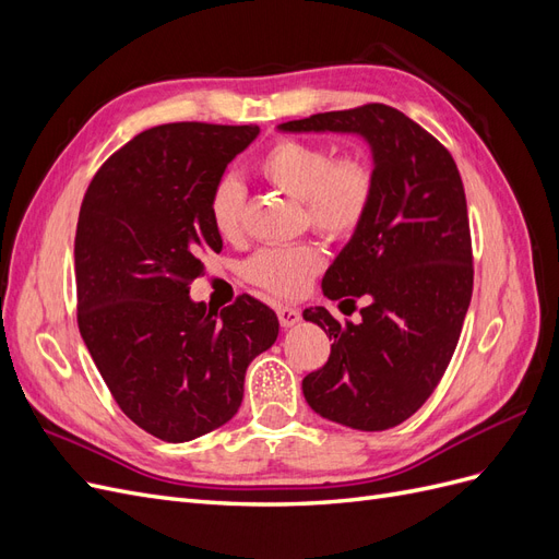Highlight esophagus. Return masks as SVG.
Instances as JSON below:
<instances>
[{
	"label": "esophagus",
	"mask_w": 559,
	"mask_h": 559,
	"mask_svg": "<svg viewBox=\"0 0 559 559\" xmlns=\"http://www.w3.org/2000/svg\"><path fill=\"white\" fill-rule=\"evenodd\" d=\"M277 317H280V324L284 329H289L300 321V310L296 306H277Z\"/></svg>",
	"instance_id": "34e87169"
}]
</instances>
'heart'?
Wrapping results in <instances>:
<instances>
[{"label":"heart","instance_id":"obj_1","mask_svg":"<svg viewBox=\"0 0 559 559\" xmlns=\"http://www.w3.org/2000/svg\"><path fill=\"white\" fill-rule=\"evenodd\" d=\"M257 173L282 193L302 202L306 224L329 240H349L359 233L376 198V170L361 154L333 156L324 142L280 138L257 158ZM247 191L238 177L224 175L207 195V216L216 235L235 242L245 233ZM326 257L314 242L273 245L253 251L242 277L277 298L308 292L324 270Z\"/></svg>","mask_w":559,"mask_h":559}]
</instances>
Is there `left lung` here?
Segmentation results:
<instances>
[{"label":"left lung","mask_w":559,"mask_h":559,"mask_svg":"<svg viewBox=\"0 0 559 559\" xmlns=\"http://www.w3.org/2000/svg\"><path fill=\"white\" fill-rule=\"evenodd\" d=\"M282 130L359 132L373 148L376 198L364 226L321 282L331 300L357 302L361 321L302 310L333 337L331 357L302 378L310 408L337 425L384 431L415 415L460 343L473 292L464 183L450 151L380 103L324 111Z\"/></svg>","instance_id":"left-lung-1"}]
</instances>
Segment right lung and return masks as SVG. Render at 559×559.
<instances>
[{
  "instance_id": "add662e5",
  "label": "right lung",
  "mask_w": 559,
  "mask_h": 559,
  "mask_svg": "<svg viewBox=\"0 0 559 559\" xmlns=\"http://www.w3.org/2000/svg\"><path fill=\"white\" fill-rule=\"evenodd\" d=\"M257 134L259 126L198 121L148 128L114 151L81 202V337L118 408L167 443L226 425L247 366L277 341V314L253 296L222 314L189 296L202 253L224 247L210 189Z\"/></svg>"
}]
</instances>
